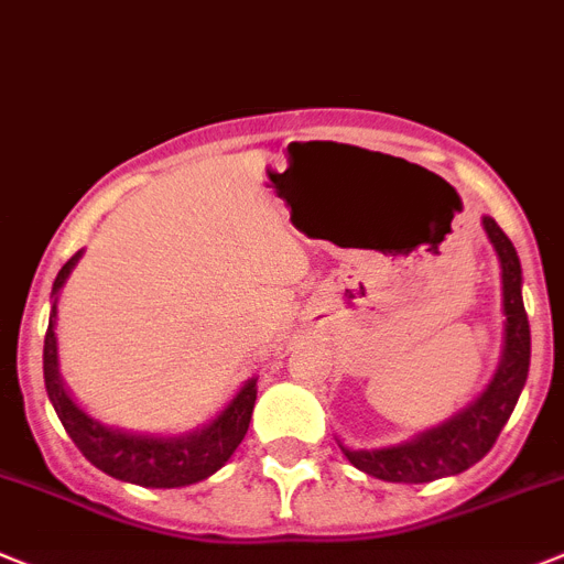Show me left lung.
<instances>
[{
  "label": "left lung",
  "mask_w": 564,
  "mask_h": 564,
  "mask_svg": "<svg viewBox=\"0 0 564 564\" xmlns=\"http://www.w3.org/2000/svg\"><path fill=\"white\" fill-rule=\"evenodd\" d=\"M484 230L495 247L503 278V351L495 377L475 402L402 444L351 449L339 441L345 458L370 478L388 484H430L446 475H460L489 453L509 415L514 413L531 362L529 314L522 306V270L514 245L491 216H484Z\"/></svg>",
  "instance_id": "1"
}]
</instances>
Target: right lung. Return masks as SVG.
I'll return each mask as SVG.
<instances>
[{
  "label": "right lung",
  "mask_w": 564,
  "mask_h": 564,
  "mask_svg": "<svg viewBox=\"0 0 564 564\" xmlns=\"http://www.w3.org/2000/svg\"><path fill=\"white\" fill-rule=\"evenodd\" d=\"M80 256L84 250L75 252L55 278L53 308H50V326L47 337H44V384H47V395L61 424L89 464H95L111 478L126 480V484L149 486V489H180V486L210 478L245 441L252 408H256L258 379H247L245 388L232 395L230 404L210 424L191 430V433L149 435L100 424L69 395L58 370V339H55L58 308L55 303H58V292L64 289Z\"/></svg>",
  "instance_id": "right-lung-1"
}]
</instances>
